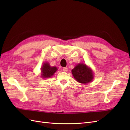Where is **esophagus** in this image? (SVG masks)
<instances>
[{"label":"esophagus","instance_id":"obj_1","mask_svg":"<svg viewBox=\"0 0 130 130\" xmlns=\"http://www.w3.org/2000/svg\"><path fill=\"white\" fill-rule=\"evenodd\" d=\"M63 70L64 72H68V68L67 67H64L63 68Z\"/></svg>","mask_w":130,"mask_h":130}]
</instances>
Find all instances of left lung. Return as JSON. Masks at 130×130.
<instances>
[{"label": "left lung", "mask_w": 130, "mask_h": 130, "mask_svg": "<svg viewBox=\"0 0 130 130\" xmlns=\"http://www.w3.org/2000/svg\"><path fill=\"white\" fill-rule=\"evenodd\" d=\"M72 72L75 79L79 83L88 84L93 80L94 75L92 69L84 63L77 64L72 70Z\"/></svg>", "instance_id": "8db88e82"}]
</instances>
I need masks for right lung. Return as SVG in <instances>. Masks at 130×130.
<instances>
[{
	"mask_svg": "<svg viewBox=\"0 0 130 130\" xmlns=\"http://www.w3.org/2000/svg\"><path fill=\"white\" fill-rule=\"evenodd\" d=\"M57 70L56 67H51L48 62H45L41 67V77L44 78L51 77Z\"/></svg>",
	"mask_w": 130,
	"mask_h": 130,
	"instance_id": "add662e5",
	"label": "right lung"
}]
</instances>
